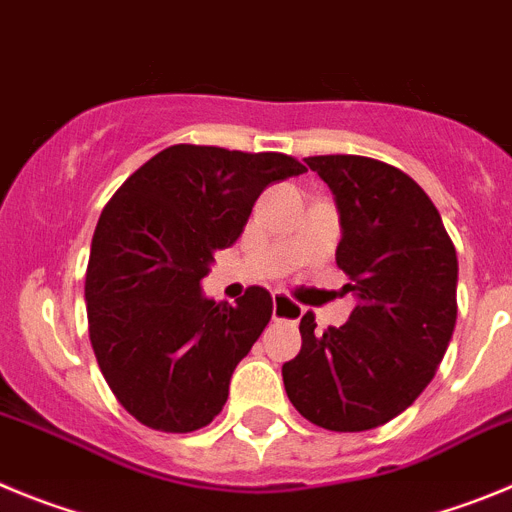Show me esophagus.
<instances>
[{
    "label": "esophagus",
    "mask_w": 512,
    "mask_h": 512,
    "mask_svg": "<svg viewBox=\"0 0 512 512\" xmlns=\"http://www.w3.org/2000/svg\"><path fill=\"white\" fill-rule=\"evenodd\" d=\"M303 316V306H298L296 301H290L283 293H275L273 296V319L275 321H298Z\"/></svg>",
    "instance_id": "1"
}]
</instances>
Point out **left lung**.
<instances>
[{
    "label": "left lung",
    "instance_id": "left-lung-1",
    "mask_svg": "<svg viewBox=\"0 0 512 512\" xmlns=\"http://www.w3.org/2000/svg\"><path fill=\"white\" fill-rule=\"evenodd\" d=\"M306 163L334 193L336 265L357 306L326 331L303 313L301 352L283 365L285 393L316 426L367 431L403 413L439 370L457 324V250L403 170L362 155Z\"/></svg>",
    "mask_w": 512,
    "mask_h": 512
}]
</instances>
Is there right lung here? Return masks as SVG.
Wrapping results in <instances>:
<instances>
[{"label": "right lung", "mask_w": 512, "mask_h": 512, "mask_svg": "<svg viewBox=\"0 0 512 512\" xmlns=\"http://www.w3.org/2000/svg\"><path fill=\"white\" fill-rule=\"evenodd\" d=\"M306 173L283 153L173 145L104 206L86 267L89 339L124 411L168 434L222 413L234 367L273 316L252 285L237 306L204 298L214 252L234 245L270 183Z\"/></svg>", "instance_id": "obj_1"}]
</instances>
